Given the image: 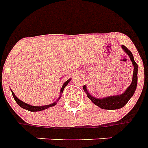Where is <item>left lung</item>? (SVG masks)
Segmentation results:
<instances>
[{
  "label": "left lung",
  "instance_id": "1",
  "mask_svg": "<svg viewBox=\"0 0 148 148\" xmlns=\"http://www.w3.org/2000/svg\"><path fill=\"white\" fill-rule=\"evenodd\" d=\"M122 49L129 56L130 60L132 62L133 67H134L132 83H131L130 86L126 89L124 93H122V94L109 96V97H103V98H97V97H93V96H91L90 94L87 89H86V85L83 86L84 90L86 92L87 97L93 102V103H94L95 105L99 106L101 109H108V110L121 109L129 101V99L132 97L134 92L136 90L137 84H138V64H136V62H134V56H133L132 53L125 45H122Z\"/></svg>",
  "mask_w": 148,
  "mask_h": 148
}]
</instances>
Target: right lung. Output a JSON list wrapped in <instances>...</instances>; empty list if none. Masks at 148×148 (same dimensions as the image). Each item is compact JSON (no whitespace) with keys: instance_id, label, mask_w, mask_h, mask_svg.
Here are the masks:
<instances>
[{"instance_id":"obj_1","label":"right lung","mask_w":148,"mask_h":148,"mask_svg":"<svg viewBox=\"0 0 148 148\" xmlns=\"http://www.w3.org/2000/svg\"><path fill=\"white\" fill-rule=\"evenodd\" d=\"M71 80V79L70 78V79H68L67 81H65V82L64 83L63 86H62L61 90H60V96H59V97L58 98L57 100H56L55 102H54V103H51V104H49V105H45V106H32V105H29V104H28V103H24V102L21 101L20 99H18L17 97H16V95L14 94V92H13L11 90H11L12 95H13V97H14V99H15V101L16 102V103H17L18 105L20 106L21 108H23V109H26V110H28V111H30V112L42 111V110H45V109H48V108L52 107V106H55L56 104H57L58 101V100L60 99V98L62 97V93H63L64 89V87H65V86L68 84V83L70 82Z\"/></svg>"}]
</instances>
